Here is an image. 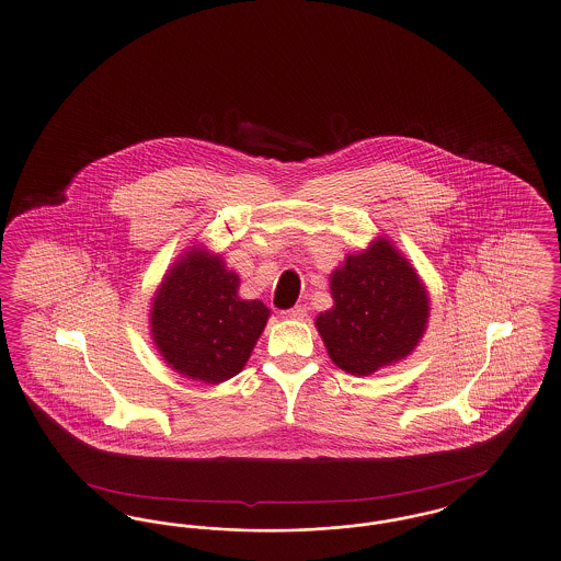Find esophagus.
<instances>
[{
    "mask_svg": "<svg viewBox=\"0 0 561 561\" xmlns=\"http://www.w3.org/2000/svg\"><path fill=\"white\" fill-rule=\"evenodd\" d=\"M284 319H294V321H302L307 317V307H294L290 311H284Z\"/></svg>",
    "mask_w": 561,
    "mask_h": 561,
    "instance_id": "1",
    "label": "esophagus"
}]
</instances>
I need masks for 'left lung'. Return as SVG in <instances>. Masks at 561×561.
<instances>
[{
	"label": "left lung",
	"mask_w": 561,
	"mask_h": 561,
	"mask_svg": "<svg viewBox=\"0 0 561 561\" xmlns=\"http://www.w3.org/2000/svg\"><path fill=\"white\" fill-rule=\"evenodd\" d=\"M334 307L314 328L330 359L351 376H371L409 357L426 334L430 296L417 270L388 238L346 254L330 275Z\"/></svg>",
	"instance_id": "left-lung-1"
}]
</instances>
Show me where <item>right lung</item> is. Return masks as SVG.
<instances>
[{"label":"right lung","mask_w":561,"mask_h":561,"mask_svg":"<svg viewBox=\"0 0 561 561\" xmlns=\"http://www.w3.org/2000/svg\"><path fill=\"white\" fill-rule=\"evenodd\" d=\"M238 290L240 275L204 244L187 248L167 270L150 302V334L173 371L221 383L244 369L271 311Z\"/></svg>","instance_id":"add662e5"}]
</instances>
